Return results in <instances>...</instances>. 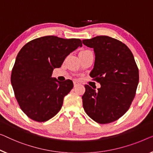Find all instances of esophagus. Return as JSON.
I'll list each match as a JSON object with an SVG mask.
<instances>
[{
    "mask_svg": "<svg viewBox=\"0 0 153 153\" xmlns=\"http://www.w3.org/2000/svg\"><path fill=\"white\" fill-rule=\"evenodd\" d=\"M74 87H76V86H77V85H79V83L76 81H74Z\"/></svg>",
    "mask_w": 153,
    "mask_h": 153,
    "instance_id": "1",
    "label": "esophagus"
}]
</instances>
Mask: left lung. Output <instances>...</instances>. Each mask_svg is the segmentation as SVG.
Masks as SVG:
<instances>
[{"label": "left lung", "instance_id": "8db88e82", "mask_svg": "<svg viewBox=\"0 0 153 153\" xmlns=\"http://www.w3.org/2000/svg\"><path fill=\"white\" fill-rule=\"evenodd\" d=\"M82 43L94 50V67L90 76L101 84L97 91L84 86V109L95 122L108 124L130 108L139 83L137 66L129 48L115 38L99 36L83 40Z\"/></svg>", "mask_w": 153, "mask_h": 153}]
</instances>
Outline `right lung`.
Returning a JSON list of instances; mask_svg holds the SVG:
<instances>
[{"instance_id": "add662e5", "label": "right lung", "mask_w": 153, "mask_h": 153, "mask_svg": "<svg viewBox=\"0 0 153 153\" xmlns=\"http://www.w3.org/2000/svg\"><path fill=\"white\" fill-rule=\"evenodd\" d=\"M82 46L81 40L47 36L27 42L18 53L11 83L22 111L31 120L46 122L62 108L64 97L74 87L71 79L51 77L68 55Z\"/></svg>"}]
</instances>
